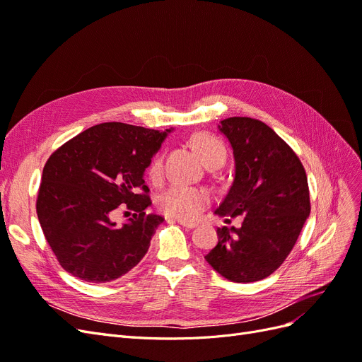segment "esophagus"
I'll return each mask as SVG.
<instances>
[{"label":"esophagus","instance_id":"1","mask_svg":"<svg viewBox=\"0 0 362 362\" xmlns=\"http://www.w3.org/2000/svg\"><path fill=\"white\" fill-rule=\"evenodd\" d=\"M168 222H178L180 225H182L184 228H187V229H193V228H196V223H194V222L182 221V218H168Z\"/></svg>","mask_w":362,"mask_h":362}]
</instances>
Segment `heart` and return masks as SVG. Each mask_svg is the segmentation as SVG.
I'll return each mask as SVG.
<instances>
[{
  "label": "heart",
  "instance_id": "1",
  "mask_svg": "<svg viewBox=\"0 0 362 362\" xmlns=\"http://www.w3.org/2000/svg\"><path fill=\"white\" fill-rule=\"evenodd\" d=\"M192 146L198 152L206 168L213 166V164H223L226 160L225 145L211 134L199 133L193 136ZM161 170L163 157L157 156L151 161L148 173L152 180H157L161 175ZM208 201H210V196L204 189L190 187V185H172L158 196L157 206L166 216L193 221V218L201 216L204 208L208 205Z\"/></svg>",
  "mask_w": 362,
  "mask_h": 362
}]
</instances>
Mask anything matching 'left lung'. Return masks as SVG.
<instances>
[{
    "instance_id": "obj_1",
    "label": "left lung",
    "mask_w": 362,
    "mask_h": 362,
    "mask_svg": "<svg viewBox=\"0 0 362 362\" xmlns=\"http://www.w3.org/2000/svg\"><path fill=\"white\" fill-rule=\"evenodd\" d=\"M217 128L233 146L235 175L214 213L245 218L240 228H217L205 259L228 281H261L286 261L310 216L308 180L294 151L261 120L228 117Z\"/></svg>"
}]
</instances>
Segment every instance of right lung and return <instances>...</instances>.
<instances>
[{"instance_id":"right-lung-1","label":"right lung","mask_w":362,"mask_h":362,"mask_svg":"<svg viewBox=\"0 0 362 362\" xmlns=\"http://www.w3.org/2000/svg\"><path fill=\"white\" fill-rule=\"evenodd\" d=\"M172 129L105 122L60 146L42 173L36 210L60 266L87 282H110L136 267L164 218L151 205L144 175ZM119 206L139 212L122 226Z\"/></svg>"}]
</instances>
